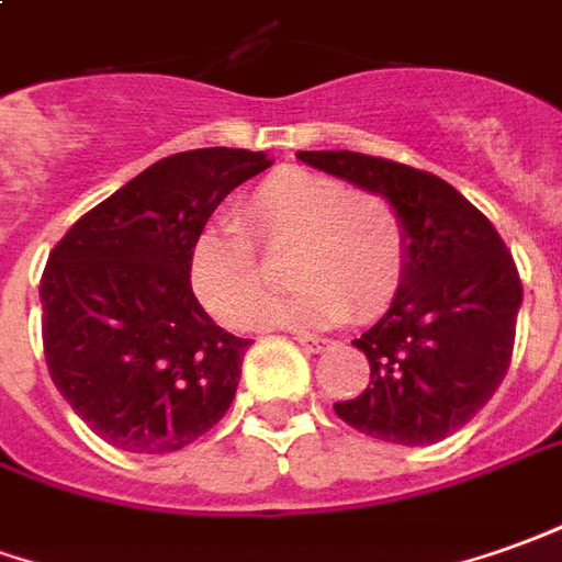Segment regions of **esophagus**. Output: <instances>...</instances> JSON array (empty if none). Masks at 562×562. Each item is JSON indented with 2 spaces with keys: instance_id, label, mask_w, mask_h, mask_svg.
<instances>
[{
  "instance_id": "obj_1",
  "label": "esophagus",
  "mask_w": 562,
  "mask_h": 562,
  "mask_svg": "<svg viewBox=\"0 0 562 562\" xmlns=\"http://www.w3.org/2000/svg\"><path fill=\"white\" fill-rule=\"evenodd\" d=\"M296 342H300L305 351H324V348L330 346V339H321V336H308V333H300V336H296Z\"/></svg>"
}]
</instances>
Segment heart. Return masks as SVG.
<instances>
[{"label": "heart", "mask_w": 562, "mask_h": 562, "mask_svg": "<svg viewBox=\"0 0 562 562\" xmlns=\"http://www.w3.org/2000/svg\"><path fill=\"white\" fill-rule=\"evenodd\" d=\"M244 223L266 247L290 244L288 278L300 288L266 305V327L324 330L373 318L406 274V229L392 201L351 195L339 180L288 168L244 201ZM189 288L216 321L250 324L269 290L254 241L235 223H207L189 244Z\"/></svg>", "instance_id": "b5f03b06"}]
</instances>
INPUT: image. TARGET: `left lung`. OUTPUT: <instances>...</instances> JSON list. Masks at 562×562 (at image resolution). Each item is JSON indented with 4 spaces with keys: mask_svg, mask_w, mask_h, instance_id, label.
<instances>
[{
    "mask_svg": "<svg viewBox=\"0 0 562 562\" xmlns=\"http://www.w3.org/2000/svg\"><path fill=\"white\" fill-rule=\"evenodd\" d=\"M397 207L406 229V274L392 308L361 333L370 385L333 404L361 435L428 447L459 431L508 373L520 274L495 226L435 173L361 153H296Z\"/></svg>",
    "mask_w": 562,
    "mask_h": 562,
    "instance_id": "obj_1",
    "label": "left lung"
}]
</instances>
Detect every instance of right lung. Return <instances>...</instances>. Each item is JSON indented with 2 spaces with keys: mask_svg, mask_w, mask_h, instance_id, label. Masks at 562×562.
Wrapping results in <instances>:
<instances>
[{
  "mask_svg": "<svg viewBox=\"0 0 562 562\" xmlns=\"http://www.w3.org/2000/svg\"><path fill=\"white\" fill-rule=\"evenodd\" d=\"M272 165L250 149L156 161L60 238L42 274V342L57 392L94 435L165 456L226 416L250 339L189 288V244L216 204Z\"/></svg>",
  "mask_w": 562,
  "mask_h": 562,
  "instance_id": "right-lung-1",
  "label": "right lung"
}]
</instances>
